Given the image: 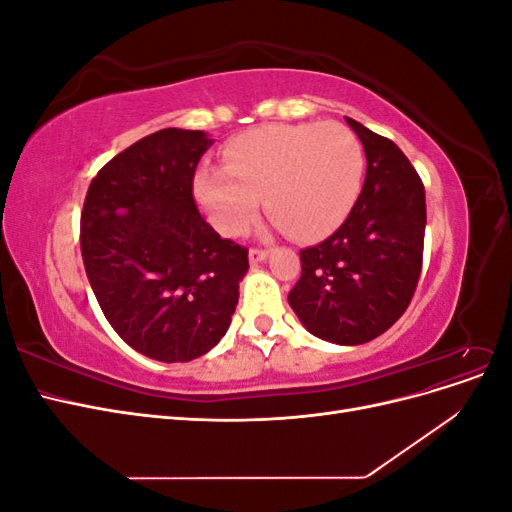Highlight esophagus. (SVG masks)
I'll return each instance as SVG.
<instances>
[{
    "label": "esophagus",
    "instance_id": "1",
    "mask_svg": "<svg viewBox=\"0 0 512 512\" xmlns=\"http://www.w3.org/2000/svg\"><path fill=\"white\" fill-rule=\"evenodd\" d=\"M269 258V250H258V247H252L250 250V262L252 265H258V262H265Z\"/></svg>",
    "mask_w": 512,
    "mask_h": 512
}]
</instances>
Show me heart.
Listing matches in <instances>:
<instances>
[{"mask_svg": "<svg viewBox=\"0 0 512 512\" xmlns=\"http://www.w3.org/2000/svg\"><path fill=\"white\" fill-rule=\"evenodd\" d=\"M363 145L337 121L269 126L226 147V168L203 166L194 190L213 224L241 235L260 198L275 226L297 239L329 235L361 194Z\"/></svg>", "mask_w": 512, "mask_h": 512, "instance_id": "obj_1", "label": "heart"}]
</instances>
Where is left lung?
I'll return each mask as SVG.
<instances>
[{"instance_id":"obj_1","label":"left lung","mask_w":512,"mask_h":512,"mask_svg":"<svg viewBox=\"0 0 512 512\" xmlns=\"http://www.w3.org/2000/svg\"><path fill=\"white\" fill-rule=\"evenodd\" d=\"M367 158L363 190L329 239L301 250L288 303L303 327L337 346L371 342L406 312L423 265L425 188L393 141L346 117Z\"/></svg>"}]
</instances>
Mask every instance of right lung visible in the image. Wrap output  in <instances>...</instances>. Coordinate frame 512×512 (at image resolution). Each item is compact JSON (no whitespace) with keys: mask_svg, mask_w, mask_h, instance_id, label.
Instances as JSON below:
<instances>
[{"mask_svg":"<svg viewBox=\"0 0 512 512\" xmlns=\"http://www.w3.org/2000/svg\"><path fill=\"white\" fill-rule=\"evenodd\" d=\"M211 145L203 130L153 132L104 164L85 196L91 290L123 342L162 363L218 346L250 269L245 247L222 239L194 203V170Z\"/></svg>","mask_w":512,"mask_h":512,"instance_id":"obj_1","label":"right lung"}]
</instances>
